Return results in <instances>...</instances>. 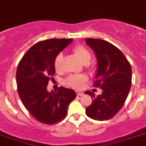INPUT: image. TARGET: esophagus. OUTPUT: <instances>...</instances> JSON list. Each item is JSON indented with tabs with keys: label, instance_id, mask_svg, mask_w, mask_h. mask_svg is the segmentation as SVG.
I'll use <instances>...</instances> for the list:
<instances>
[{
	"label": "esophagus",
	"instance_id": "34e87169",
	"mask_svg": "<svg viewBox=\"0 0 146 146\" xmlns=\"http://www.w3.org/2000/svg\"><path fill=\"white\" fill-rule=\"evenodd\" d=\"M76 94H77V96H83L84 95V93L83 92H81V91H76Z\"/></svg>",
	"mask_w": 146,
	"mask_h": 146
}]
</instances>
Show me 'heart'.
I'll return each mask as SVG.
<instances>
[{
  "label": "heart",
  "mask_w": 146,
  "mask_h": 146,
  "mask_svg": "<svg viewBox=\"0 0 146 146\" xmlns=\"http://www.w3.org/2000/svg\"><path fill=\"white\" fill-rule=\"evenodd\" d=\"M73 54L76 56L77 58H79L84 64H87L90 62L91 55H90L89 50L85 48L84 46H82V45L76 46L73 49ZM63 60L64 56L62 53H59L56 56L54 60V67L56 70L60 71L62 70ZM86 81V76L82 75V74H73V75H70L67 77L64 81V82L71 88L79 89L83 86V84Z\"/></svg>",
  "instance_id": "b5f03b06"
}]
</instances>
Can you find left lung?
<instances>
[{
	"mask_svg": "<svg viewBox=\"0 0 146 146\" xmlns=\"http://www.w3.org/2000/svg\"><path fill=\"white\" fill-rule=\"evenodd\" d=\"M97 59L94 86L100 87L101 95L88 90L92 104L85 110L88 117L95 120L110 119L124 105L131 85V67L121 50L105 40L86 38Z\"/></svg>",
	"mask_w": 146,
	"mask_h": 146,
	"instance_id": "1",
	"label": "left lung"
}]
</instances>
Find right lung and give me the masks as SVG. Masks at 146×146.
Listing matches in <instances>:
<instances>
[{"instance_id": "add662e5", "label": "right lung", "mask_w": 146, "mask_h": 146, "mask_svg": "<svg viewBox=\"0 0 146 146\" xmlns=\"http://www.w3.org/2000/svg\"><path fill=\"white\" fill-rule=\"evenodd\" d=\"M73 38L48 39L39 41L26 52L16 72L18 92L24 107L34 118L44 124L63 120L71 102L76 97L72 89L60 87L48 92L49 80L53 79L54 60Z\"/></svg>"}]
</instances>
